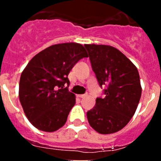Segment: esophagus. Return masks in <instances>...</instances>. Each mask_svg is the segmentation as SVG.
<instances>
[{
	"label": "esophagus",
	"instance_id": "obj_1",
	"mask_svg": "<svg viewBox=\"0 0 161 161\" xmlns=\"http://www.w3.org/2000/svg\"><path fill=\"white\" fill-rule=\"evenodd\" d=\"M78 97L80 98H83V97H86V94H80V95H78Z\"/></svg>",
	"mask_w": 161,
	"mask_h": 161
}]
</instances>
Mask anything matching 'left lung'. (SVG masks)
Wrapping results in <instances>:
<instances>
[{
	"label": "left lung",
	"mask_w": 161,
	"mask_h": 161,
	"mask_svg": "<svg viewBox=\"0 0 161 161\" xmlns=\"http://www.w3.org/2000/svg\"><path fill=\"white\" fill-rule=\"evenodd\" d=\"M92 69L103 89L95 106L87 112L89 123L100 134L123 129L137 109L142 88L139 72L131 61L111 46L85 44Z\"/></svg>",
	"instance_id": "8db88e82"
}]
</instances>
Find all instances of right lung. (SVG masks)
<instances>
[{"label":"right lung","instance_id":"obj_1","mask_svg":"<svg viewBox=\"0 0 161 161\" xmlns=\"http://www.w3.org/2000/svg\"><path fill=\"white\" fill-rule=\"evenodd\" d=\"M85 57L88 55L81 44H55L37 54L26 65L20 78L19 100L37 129L52 132L65 124L76 103L75 95L68 91V76Z\"/></svg>","mask_w":161,"mask_h":161}]
</instances>
